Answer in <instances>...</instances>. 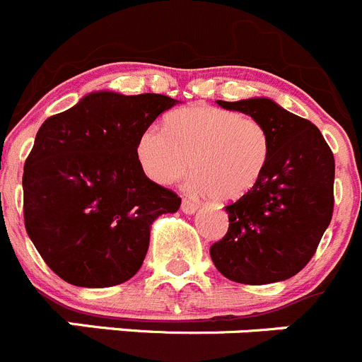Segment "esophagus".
I'll use <instances>...</instances> for the list:
<instances>
[{"mask_svg": "<svg viewBox=\"0 0 362 362\" xmlns=\"http://www.w3.org/2000/svg\"><path fill=\"white\" fill-rule=\"evenodd\" d=\"M197 209H198V205L194 204V202L187 200V198H184V200H182V211H184L185 214H194V212H197Z\"/></svg>", "mask_w": 362, "mask_h": 362, "instance_id": "34e87169", "label": "esophagus"}]
</instances>
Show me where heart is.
<instances>
[{"label":"heart","mask_w":362,"mask_h":362,"mask_svg":"<svg viewBox=\"0 0 362 362\" xmlns=\"http://www.w3.org/2000/svg\"><path fill=\"white\" fill-rule=\"evenodd\" d=\"M273 151L272 134L255 117L209 105L170 112L164 130L146 127L135 139V160L150 180L170 185L191 168L189 189L234 202L264 177Z\"/></svg>","instance_id":"1"}]
</instances>
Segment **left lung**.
Wrapping results in <instances>:
<instances>
[{
  "label": "left lung",
  "mask_w": 362,
  "mask_h": 362,
  "mask_svg": "<svg viewBox=\"0 0 362 362\" xmlns=\"http://www.w3.org/2000/svg\"><path fill=\"white\" fill-rule=\"evenodd\" d=\"M272 134L264 177L228 204V230L211 246L223 276L261 286L296 275L313 259L334 212V155L322 132L268 98L221 101Z\"/></svg>",
  "instance_id": "8db88e82"
}]
</instances>
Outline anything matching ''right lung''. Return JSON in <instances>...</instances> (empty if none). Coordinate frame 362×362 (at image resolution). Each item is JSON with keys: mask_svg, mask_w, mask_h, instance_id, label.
I'll list each match as a JSON object with an SVG mask.
<instances>
[{"mask_svg": "<svg viewBox=\"0 0 362 362\" xmlns=\"http://www.w3.org/2000/svg\"><path fill=\"white\" fill-rule=\"evenodd\" d=\"M177 100L87 94L44 121L23 173L25 227L44 262L80 288H110L139 272L151 223L180 197L135 160L137 135Z\"/></svg>", "mask_w": 362, "mask_h": 362, "instance_id": "right-lung-1", "label": "right lung"}]
</instances>
